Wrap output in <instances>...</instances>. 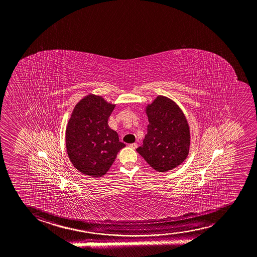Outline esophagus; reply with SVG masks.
<instances>
[{
	"label": "esophagus",
	"instance_id": "esophagus-1",
	"mask_svg": "<svg viewBox=\"0 0 257 257\" xmlns=\"http://www.w3.org/2000/svg\"><path fill=\"white\" fill-rule=\"evenodd\" d=\"M129 146H130V148H132V149H134V150H135L136 148L138 147L137 143H132V144H130Z\"/></svg>",
	"mask_w": 257,
	"mask_h": 257
}]
</instances>
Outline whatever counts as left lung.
I'll return each mask as SVG.
<instances>
[{"mask_svg": "<svg viewBox=\"0 0 257 257\" xmlns=\"http://www.w3.org/2000/svg\"><path fill=\"white\" fill-rule=\"evenodd\" d=\"M146 113L150 122L147 135L136 151L152 169L167 172L181 164L188 155V122L179 106L163 96L148 105Z\"/></svg>", "mask_w": 257, "mask_h": 257, "instance_id": "left-lung-1", "label": "left lung"}]
</instances>
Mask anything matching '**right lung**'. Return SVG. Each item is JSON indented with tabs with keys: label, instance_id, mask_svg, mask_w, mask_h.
I'll list each match as a JSON object with an SVG mask.
<instances>
[{
	"label": "right lung",
	"instance_id": "obj_1",
	"mask_svg": "<svg viewBox=\"0 0 257 257\" xmlns=\"http://www.w3.org/2000/svg\"><path fill=\"white\" fill-rule=\"evenodd\" d=\"M114 107L103 97L88 95L76 105L68 122V156L76 169L87 176H104L125 147L107 123Z\"/></svg>",
	"mask_w": 257,
	"mask_h": 257
}]
</instances>
